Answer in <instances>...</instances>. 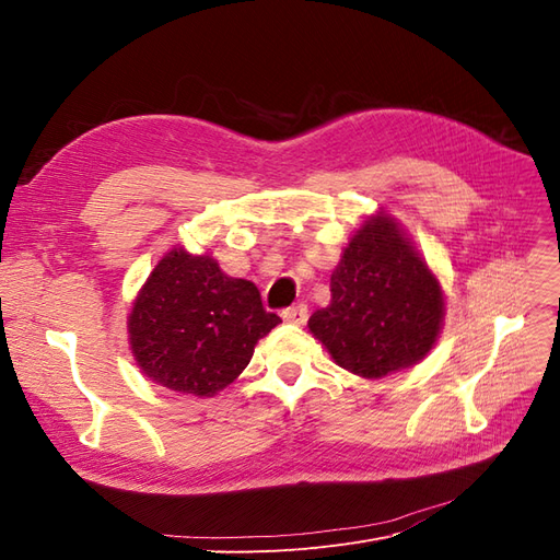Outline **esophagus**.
I'll return each mask as SVG.
<instances>
[{
	"label": "esophagus",
	"mask_w": 560,
	"mask_h": 560,
	"mask_svg": "<svg viewBox=\"0 0 560 560\" xmlns=\"http://www.w3.org/2000/svg\"><path fill=\"white\" fill-rule=\"evenodd\" d=\"M282 317L287 322H292V325H303V322L308 319V306H306V303H296V306L284 308Z\"/></svg>",
	"instance_id": "1"
}]
</instances>
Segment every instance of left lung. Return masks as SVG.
<instances>
[{
    "instance_id": "left-lung-1",
    "label": "left lung",
    "mask_w": 560,
    "mask_h": 560,
    "mask_svg": "<svg viewBox=\"0 0 560 560\" xmlns=\"http://www.w3.org/2000/svg\"><path fill=\"white\" fill-rule=\"evenodd\" d=\"M444 294L387 214L366 222L331 273V303L308 327L334 362L364 378L413 366L432 350Z\"/></svg>"
}]
</instances>
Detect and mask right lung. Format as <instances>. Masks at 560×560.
I'll return each instance as SVG.
<instances>
[{
  "instance_id": "1",
  "label": "right lung",
  "mask_w": 560,
  "mask_h": 560,
  "mask_svg": "<svg viewBox=\"0 0 560 560\" xmlns=\"http://www.w3.org/2000/svg\"><path fill=\"white\" fill-rule=\"evenodd\" d=\"M280 322L254 282L224 276L208 254L173 249L135 299L128 334L151 381L210 397L241 376L259 338Z\"/></svg>"
}]
</instances>
